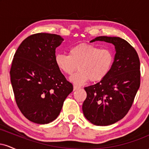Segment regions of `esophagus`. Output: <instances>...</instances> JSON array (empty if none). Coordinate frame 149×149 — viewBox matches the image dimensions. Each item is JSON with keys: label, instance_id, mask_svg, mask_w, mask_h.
Returning a JSON list of instances; mask_svg holds the SVG:
<instances>
[{"label": "esophagus", "instance_id": "34e87169", "mask_svg": "<svg viewBox=\"0 0 149 149\" xmlns=\"http://www.w3.org/2000/svg\"><path fill=\"white\" fill-rule=\"evenodd\" d=\"M79 89H80V87L76 86V85H74V86H73V90H74V91H76V90H79Z\"/></svg>", "mask_w": 149, "mask_h": 149}]
</instances>
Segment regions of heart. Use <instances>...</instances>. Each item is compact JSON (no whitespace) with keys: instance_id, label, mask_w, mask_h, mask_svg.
Returning <instances> with one entry per match:
<instances>
[{"instance_id":"1","label":"heart","mask_w":149,"mask_h":149,"mask_svg":"<svg viewBox=\"0 0 149 149\" xmlns=\"http://www.w3.org/2000/svg\"><path fill=\"white\" fill-rule=\"evenodd\" d=\"M113 61V55L108 49H100L89 44L81 43L69 49V55L56 54L55 63L65 74L71 76L78 69L70 81L76 85L88 82H97L102 80L110 71Z\"/></svg>"}]
</instances>
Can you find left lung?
<instances>
[{
	"mask_svg": "<svg viewBox=\"0 0 149 149\" xmlns=\"http://www.w3.org/2000/svg\"><path fill=\"white\" fill-rule=\"evenodd\" d=\"M104 41L115 46L110 71L95 85L85 88L83 104L85 117L95 125H110L123 118L132 105L140 86V61L134 47L119 37L99 36L90 40Z\"/></svg>",
	"mask_w": 149,
	"mask_h": 149,
	"instance_id": "obj_1",
	"label": "left lung"
}]
</instances>
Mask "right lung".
<instances>
[{
  "instance_id": "1",
  "label": "right lung",
  "mask_w": 149,
  "mask_h": 149,
  "mask_svg": "<svg viewBox=\"0 0 149 149\" xmlns=\"http://www.w3.org/2000/svg\"><path fill=\"white\" fill-rule=\"evenodd\" d=\"M62 41L56 34H33L22 41L14 55L10 73L15 101L22 114L35 123L57 118L73 91L55 63V49Z\"/></svg>"
}]
</instances>
